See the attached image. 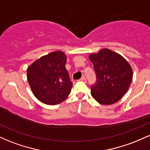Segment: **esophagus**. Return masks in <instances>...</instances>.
Returning <instances> with one entry per match:
<instances>
[{
  "label": "esophagus",
  "instance_id": "obj_1",
  "mask_svg": "<svg viewBox=\"0 0 150 150\" xmlns=\"http://www.w3.org/2000/svg\"><path fill=\"white\" fill-rule=\"evenodd\" d=\"M79 81H81V82H87V80H86L85 76H83V77H81L80 80H79Z\"/></svg>",
  "mask_w": 150,
  "mask_h": 150
}]
</instances>
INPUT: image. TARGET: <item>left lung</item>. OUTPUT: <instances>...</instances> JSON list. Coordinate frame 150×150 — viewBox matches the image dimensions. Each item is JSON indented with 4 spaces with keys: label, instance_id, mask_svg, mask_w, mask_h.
Masks as SVG:
<instances>
[{
    "label": "left lung",
    "instance_id": "obj_1",
    "mask_svg": "<svg viewBox=\"0 0 150 150\" xmlns=\"http://www.w3.org/2000/svg\"><path fill=\"white\" fill-rule=\"evenodd\" d=\"M97 82L91 86V94L97 102L110 105L117 102L128 92L132 80V70L119 53L108 49L91 53Z\"/></svg>",
    "mask_w": 150,
    "mask_h": 150
}]
</instances>
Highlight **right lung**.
Instances as JSON below:
<instances>
[{
	"instance_id": "add662e5",
	"label": "right lung",
	"mask_w": 150,
	"mask_h": 150,
	"mask_svg": "<svg viewBox=\"0 0 150 150\" xmlns=\"http://www.w3.org/2000/svg\"><path fill=\"white\" fill-rule=\"evenodd\" d=\"M66 61L64 53L53 51L27 68V80L38 100L47 105H56L68 97L73 83L65 68Z\"/></svg>"
}]
</instances>
